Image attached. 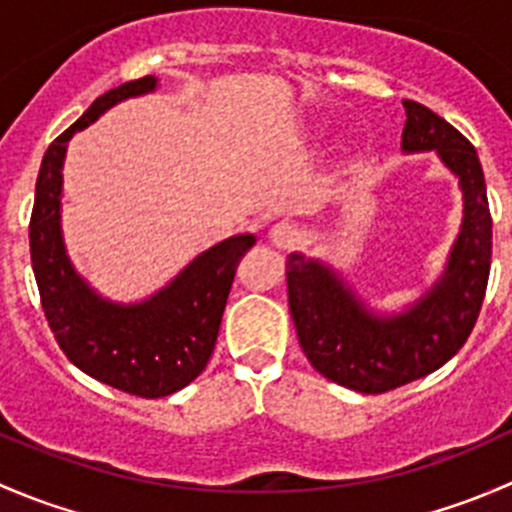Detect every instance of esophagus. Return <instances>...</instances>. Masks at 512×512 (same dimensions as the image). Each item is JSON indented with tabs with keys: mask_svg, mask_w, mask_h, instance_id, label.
<instances>
[{
	"mask_svg": "<svg viewBox=\"0 0 512 512\" xmlns=\"http://www.w3.org/2000/svg\"><path fill=\"white\" fill-rule=\"evenodd\" d=\"M270 242L275 247H280V250H287V247H292L297 242V230L289 223H277L270 230Z\"/></svg>",
	"mask_w": 512,
	"mask_h": 512,
	"instance_id": "esophagus-1",
	"label": "esophagus"
}]
</instances>
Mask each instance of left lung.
Masks as SVG:
<instances>
[{"mask_svg":"<svg viewBox=\"0 0 512 512\" xmlns=\"http://www.w3.org/2000/svg\"><path fill=\"white\" fill-rule=\"evenodd\" d=\"M404 151H438L461 178L463 230L448 272L411 312L379 319L319 262L287 260V299L299 347L329 381L386 394L446 364L471 337L490 275L493 218L473 143L423 103L404 101Z\"/></svg>","mask_w":512,"mask_h":512,"instance_id":"1","label":"left lung"}]
</instances>
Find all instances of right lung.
I'll list each match as a JSON object with an SVG mask.
<instances>
[{
  "label": "right lung",
  "instance_id": "1",
  "mask_svg": "<svg viewBox=\"0 0 512 512\" xmlns=\"http://www.w3.org/2000/svg\"><path fill=\"white\" fill-rule=\"evenodd\" d=\"M153 89L156 76H143L106 91L51 143L41 160L29 220L41 309L61 352L101 384L141 399L173 394L203 374L218 342L237 260L255 245V235H235L210 247L163 292L133 307L98 299L69 265L59 230L66 143L113 103Z\"/></svg>",
  "mask_w": 512,
  "mask_h": 512
}]
</instances>
